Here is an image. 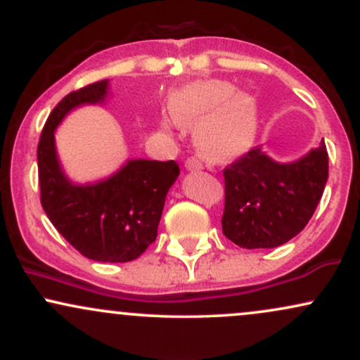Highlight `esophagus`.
<instances>
[{
  "instance_id": "esophagus-1",
  "label": "esophagus",
  "mask_w": 360,
  "mask_h": 360,
  "mask_svg": "<svg viewBox=\"0 0 360 360\" xmlns=\"http://www.w3.org/2000/svg\"><path fill=\"white\" fill-rule=\"evenodd\" d=\"M184 166H186V169H188V171H200V169H203V162H201L198 157L191 155V157H188V159H186Z\"/></svg>"
}]
</instances>
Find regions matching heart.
<instances>
[{
    "label": "heart",
    "mask_w": 360,
    "mask_h": 360,
    "mask_svg": "<svg viewBox=\"0 0 360 360\" xmlns=\"http://www.w3.org/2000/svg\"><path fill=\"white\" fill-rule=\"evenodd\" d=\"M177 122L194 123L196 142L205 154L226 159L245 152L254 140L255 110L247 96H235L226 82H205L186 93L172 106Z\"/></svg>",
    "instance_id": "b5f03b06"
}]
</instances>
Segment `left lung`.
I'll return each instance as SVG.
<instances>
[{
	"mask_svg": "<svg viewBox=\"0 0 360 360\" xmlns=\"http://www.w3.org/2000/svg\"><path fill=\"white\" fill-rule=\"evenodd\" d=\"M223 235L243 249H272L296 237L315 213L328 179V152L320 147L289 164L260 147L223 169Z\"/></svg>",
	"mask_w": 360,
	"mask_h": 360,
	"instance_id": "left-lung-1",
	"label": "left lung"
}]
</instances>
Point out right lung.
Here are the masks:
<instances>
[{"mask_svg": "<svg viewBox=\"0 0 360 360\" xmlns=\"http://www.w3.org/2000/svg\"><path fill=\"white\" fill-rule=\"evenodd\" d=\"M108 79L62 98L45 122L39 147L40 203L57 232L84 257L128 262L155 240L166 194L179 176L174 160H128L117 174L94 184H74L57 160L53 130L72 108L103 103Z\"/></svg>", "mask_w": 360, "mask_h": 360, "instance_id": "obj_1", "label": "right lung"}]
</instances>
